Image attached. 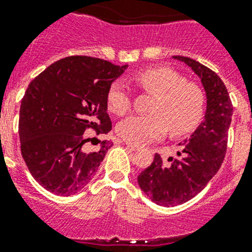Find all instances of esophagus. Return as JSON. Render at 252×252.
<instances>
[{
	"mask_svg": "<svg viewBox=\"0 0 252 252\" xmlns=\"http://www.w3.org/2000/svg\"><path fill=\"white\" fill-rule=\"evenodd\" d=\"M123 145H126L128 149H130L132 151H138L139 150V146L137 145H133V143H129V142H123Z\"/></svg>",
	"mask_w": 252,
	"mask_h": 252,
	"instance_id": "34e87169",
	"label": "esophagus"
}]
</instances>
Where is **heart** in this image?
Listing matches in <instances>:
<instances>
[{"instance_id":"heart-1","label":"heart","mask_w":252,"mask_h":252,"mask_svg":"<svg viewBox=\"0 0 252 252\" xmlns=\"http://www.w3.org/2000/svg\"><path fill=\"white\" fill-rule=\"evenodd\" d=\"M136 82L143 90L155 94L151 115L129 116L116 126V133L126 142L146 145L165 136L168 129L174 136L192 132L205 113L204 91L192 82H186L172 67L156 66L139 71ZM107 109L115 115H126L132 107L129 91L123 82L110 87Z\"/></svg>"}]
</instances>
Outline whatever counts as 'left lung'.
Listing matches in <instances>:
<instances>
[{
  "instance_id": "left-lung-1",
  "label": "left lung",
  "mask_w": 252,
  "mask_h": 252,
  "mask_svg": "<svg viewBox=\"0 0 252 252\" xmlns=\"http://www.w3.org/2000/svg\"><path fill=\"white\" fill-rule=\"evenodd\" d=\"M197 74L206 92L205 120L178 151V158L155 154L154 161L138 175V185L147 197L162 206H177L204 189L220 168L227 151L228 129L233 105L223 80L208 66L185 56H174Z\"/></svg>"
}]
</instances>
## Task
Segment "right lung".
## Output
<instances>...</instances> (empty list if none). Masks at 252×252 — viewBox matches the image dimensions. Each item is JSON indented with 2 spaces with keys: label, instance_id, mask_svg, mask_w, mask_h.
Instances as JSON below:
<instances>
[{
  "label": "right lung",
  "instance_id": "1",
  "mask_svg": "<svg viewBox=\"0 0 252 252\" xmlns=\"http://www.w3.org/2000/svg\"><path fill=\"white\" fill-rule=\"evenodd\" d=\"M128 65L69 56L32 80L20 106V150L33 178L51 193L70 196L94 178L111 142L84 150L88 130H111L106 97Z\"/></svg>",
  "mask_w": 252,
  "mask_h": 252
}]
</instances>
